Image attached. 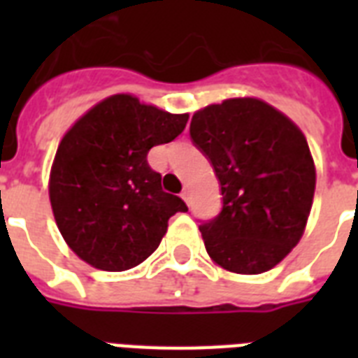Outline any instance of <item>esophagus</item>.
I'll use <instances>...</instances> for the list:
<instances>
[{"instance_id":"obj_1","label":"esophagus","mask_w":358,"mask_h":358,"mask_svg":"<svg viewBox=\"0 0 358 358\" xmlns=\"http://www.w3.org/2000/svg\"><path fill=\"white\" fill-rule=\"evenodd\" d=\"M182 199H184L185 202H187V206H189L191 204V193H189V189H187V187H184V191H182Z\"/></svg>"}]
</instances>
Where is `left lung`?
<instances>
[{"instance_id": "8db88e82", "label": "left lung", "mask_w": 358, "mask_h": 358, "mask_svg": "<svg viewBox=\"0 0 358 358\" xmlns=\"http://www.w3.org/2000/svg\"><path fill=\"white\" fill-rule=\"evenodd\" d=\"M189 135L223 195L217 217L199 227L210 258L241 275L275 267L299 243L316 189L303 131L269 103L230 98L196 111Z\"/></svg>"}]
</instances>
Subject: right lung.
Listing matches in <instances>:
<instances>
[{
    "mask_svg": "<svg viewBox=\"0 0 358 358\" xmlns=\"http://www.w3.org/2000/svg\"><path fill=\"white\" fill-rule=\"evenodd\" d=\"M187 119L115 94L66 131L50 173V202L81 260L103 271L139 266L157 249L169 219L187 212L146 162L152 146L176 139Z\"/></svg>",
    "mask_w": 358,
    "mask_h": 358,
    "instance_id": "right-lung-1",
    "label": "right lung"
}]
</instances>
